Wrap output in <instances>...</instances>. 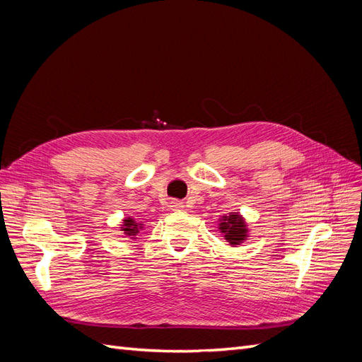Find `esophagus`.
Instances as JSON below:
<instances>
[{
	"mask_svg": "<svg viewBox=\"0 0 362 362\" xmlns=\"http://www.w3.org/2000/svg\"><path fill=\"white\" fill-rule=\"evenodd\" d=\"M170 208H172V210H181V208H184V204L180 202V201H172Z\"/></svg>",
	"mask_w": 362,
	"mask_h": 362,
	"instance_id": "esophagus-1",
	"label": "esophagus"
}]
</instances>
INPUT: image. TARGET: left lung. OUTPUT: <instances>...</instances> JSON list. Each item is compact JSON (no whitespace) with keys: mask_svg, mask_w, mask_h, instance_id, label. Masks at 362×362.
<instances>
[{"mask_svg":"<svg viewBox=\"0 0 362 362\" xmlns=\"http://www.w3.org/2000/svg\"><path fill=\"white\" fill-rule=\"evenodd\" d=\"M221 231L225 234V238L229 242V245H240L246 240V223L243 221L242 216L238 214H229V216H223L221 225Z\"/></svg>","mask_w":362,"mask_h":362,"instance_id":"8db88e82","label":"left lung"}]
</instances>
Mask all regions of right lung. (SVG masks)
Wrapping results in <instances>:
<instances>
[{
    "label": "right lung",
    "mask_w": 362,
    "mask_h": 362,
    "mask_svg": "<svg viewBox=\"0 0 362 362\" xmlns=\"http://www.w3.org/2000/svg\"><path fill=\"white\" fill-rule=\"evenodd\" d=\"M140 225L141 223H137L134 218L128 217V218H125V221H124V229H122V231L127 235H136L139 233V229L141 228Z\"/></svg>",
    "instance_id": "1"
}]
</instances>
